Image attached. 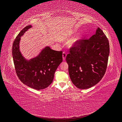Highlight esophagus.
I'll use <instances>...</instances> for the list:
<instances>
[{"label":"esophagus","instance_id":"obj_1","mask_svg":"<svg viewBox=\"0 0 122 122\" xmlns=\"http://www.w3.org/2000/svg\"><path fill=\"white\" fill-rule=\"evenodd\" d=\"M66 56H67V53L66 52H63V53H62V58H63L64 60H66Z\"/></svg>","mask_w":122,"mask_h":122}]
</instances>
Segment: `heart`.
<instances>
[{
  "label": "heart",
  "mask_w": 122,
  "mask_h": 122,
  "mask_svg": "<svg viewBox=\"0 0 122 122\" xmlns=\"http://www.w3.org/2000/svg\"><path fill=\"white\" fill-rule=\"evenodd\" d=\"M69 37V36L68 35L67 36H64V37H61L60 39H61V40H67ZM83 39V36H78V37H77V38H76L75 39L73 40L72 41L70 42V45H74V44H75L77 42H79L80 40H82Z\"/></svg>",
  "instance_id": "obj_1"
}]
</instances>
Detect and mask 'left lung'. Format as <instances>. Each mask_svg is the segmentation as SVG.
Wrapping results in <instances>:
<instances>
[{
	"label": "left lung",
	"mask_w": 122,
	"mask_h": 122,
	"mask_svg": "<svg viewBox=\"0 0 122 122\" xmlns=\"http://www.w3.org/2000/svg\"><path fill=\"white\" fill-rule=\"evenodd\" d=\"M109 54L108 39L99 27L90 39H83L70 48L66 60L74 86L84 90L97 84L105 73Z\"/></svg>",
	"instance_id": "8db88e82"
}]
</instances>
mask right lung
<instances>
[{
  "mask_svg": "<svg viewBox=\"0 0 122 122\" xmlns=\"http://www.w3.org/2000/svg\"><path fill=\"white\" fill-rule=\"evenodd\" d=\"M31 27L28 25L16 36L13 44L12 55L15 69L18 78L27 86L40 90L48 86L52 82L58 66L62 61V51L45 48L38 56L26 60L19 50L20 37Z\"/></svg>",
  "mask_w": 122,
  "mask_h": 122,
  "instance_id": "1",
  "label": "right lung"
}]
</instances>
